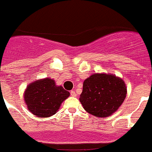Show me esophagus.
I'll return each mask as SVG.
<instances>
[{
  "label": "esophagus",
  "instance_id": "obj_1",
  "mask_svg": "<svg viewBox=\"0 0 152 152\" xmlns=\"http://www.w3.org/2000/svg\"><path fill=\"white\" fill-rule=\"evenodd\" d=\"M70 94H71V96H72V97H76V94L74 91H70Z\"/></svg>",
  "mask_w": 152,
  "mask_h": 152
}]
</instances>
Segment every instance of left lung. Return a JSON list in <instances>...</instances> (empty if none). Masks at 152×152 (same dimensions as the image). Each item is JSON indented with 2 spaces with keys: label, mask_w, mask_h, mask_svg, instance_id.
Masks as SVG:
<instances>
[{
  "label": "left lung",
  "mask_w": 152,
  "mask_h": 152,
  "mask_svg": "<svg viewBox=\"0 0 152 152\" xmlns=\"http://www.w3.org/2000/svg\"><path fill=\"white\" fill-rule=\"evenodd\" d=\"M126 93L121 78L112 74L96 73L84 80L80 101L88 113L105 118L119 109Z\"/></svg>",
  "instance_id": "1"
}]
</instances>
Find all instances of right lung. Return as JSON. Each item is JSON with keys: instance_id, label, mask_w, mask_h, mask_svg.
<instances>
[{"instance_id": "right-lung-1", "label": "right lung", "mask_w": 152, "mask_h": 152, "mask_svg": "<svg viewBox=\"0 0 152 152\" xmlns=\"http://www.w3.org/2000/svg\"><path fill=\"white\" fill-rule=\"evenodd\" d=\"M69 94L61 86H57L55 80L45 78L28 85L24 92V100L32 114L46 118L55 115Z\"/></svg>"}]
</instances>
